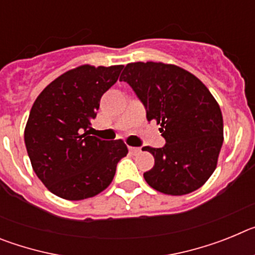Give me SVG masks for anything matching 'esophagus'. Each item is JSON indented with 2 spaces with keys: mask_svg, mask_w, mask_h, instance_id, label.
Listing matches in <instances>:
<instances>
[{
  "mask_svg": "<svg viewBox=\"0 0 255 255\" xmlns=\"http://www.w3.org/2000/svg\"><path fill=\"white\" fill-rule=\"evenodd\" d=\"M129 152L131 153V154H134V155H136V154H139V153L141 152V149L140 148H135V147H129Z\"/></svg>",
  "mask_w": 255,
  "mask_h": 255,
  "instance_id": "esophagus-1",
  "label": "esophagus"
}]
</instances>
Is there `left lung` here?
I'll return each mask as SVG.
<instances>
[{
	"label": "left lung",
	"mask_w": 255,
	"mask_h": 255,
	"mask_svg": "<svg viewBox=\"0 0 255 255\" xmlns=\"http://www.w3.org/2000/svg\"><path fill=\"white\" fill-rule=\"evenodd\" d=\"M159 125L163 148L144 147L154 166L144 179L154 190L185 195L206 184L217 167L224 119L215 97L188 70L163 62H131L120 76Z\"/></svg>",
	"instance_id": "1"
}]
</instances>
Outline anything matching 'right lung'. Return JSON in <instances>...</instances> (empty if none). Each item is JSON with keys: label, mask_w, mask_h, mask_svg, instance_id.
<instances>
[{"label": "right lung", "mask_w": 255, "mask_h": 255, "mask_svg": "<svg viewBox=\"0 0 255 255\" xmlns=\"http://www.w3.org/2000/svg\"><path fill=\"white\" fill-rule=\"evenodd\" d=\"M123 65H80L49 83L33 103L24 130L31 167L51 193L66 200L96 197L108 188L128 154L121 139L89 134L103 93L117 82Z\"/></svg>", "instance_id": "1"}]
</instances>
